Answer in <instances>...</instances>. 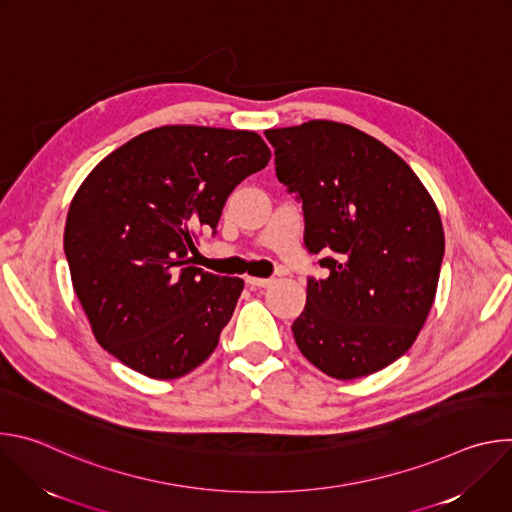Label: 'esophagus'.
Returning <instances> with one entry per match:
<instances>
[{
	"label": "esophagus",
	"mask_w": 512,
	"mask_h": 512,
	"mask_svg": "<svg viewBox=\"0 0 512 512\" xmlns=\"http://www.w3.org/2000/svg\"><path fill=\"white\" fill-rule=\"evenodd\" d=\"M245 283L251 285V287H267L271 283V279H265V277H245Z\"/></svg>",
	"instance_id": "1"
}]
</instances>
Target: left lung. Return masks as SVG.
Listing matches in <instances>:
<instances>
[{
  "label": "left lung",
  "mask_w": 512,
  "mask_h": 512,
  "mask_svg": "<svg viewBox=\"0 0 512 512\" xmlns=\"http://www.w3.org/2000/svg\"><path fill=\"white\" fill-rule=\"evenodd\" d=\"M275 176L304 212V247L326 279L308 277L291 324L322 373L373 375L415 342L433 304L444 229L415 172L379 139L350 125L308 121L267 129Z\"/></svg>",
  "instance_id": "8db88e82"
}]
</instances>
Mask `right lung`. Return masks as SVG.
<instances>
[{"label": "right lung", "instance_id": "add662e5", "mask_svg": "<svg viewBox=\"0 0 512 512\" xmlns=\"http://www.w3.org/2000/svg\"><path fill=\"white\" fill-rule=\"evenodd\" d=\"M253 131L166 125L109 154L68 208L64 255L99 344L129 369L178 379L218 344L243 279L194 267L231 192L269 164Z\"/></svg>", "mask_w": 512, "mask_h": 512}]
</instances>
